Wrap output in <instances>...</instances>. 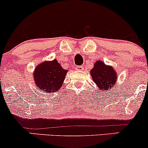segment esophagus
Masks as SVG:
<instances>
[{"mask_svg":"<svg viewBox=\"0 0 148 148\" xmlns=\"http://www.w3.org/2000/svg\"><path fill=\"white\" fill-rule=\"evenodd\" d=\"M76 70H79V71H81V70L83 69V65H79V66H77L75 68Z\"/></svg>","mask_w":148,"mask_h":148,"instance_id":"obj_1","label":"esophagus"}]
</instances>
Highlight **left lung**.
Here are the masks:
<instances>
[{
	"instance_id": "1",
	"label": "left lung",
	"mask_w": 148,
	"mask_h": 148,
	"mask_svg": "<svg viewBox=\"0 0 148 148\" xmlns=\"http://www.w3.org/2000/svg\"><path fill=\"white\" fill-rule=\"evenodd\" d=\"M90 75L94 83L101 90L108 93L115 86L117 73L112 66L106 65L101 60H97L94 64V67L90 71Z\"/></svg>"
}]
</instances>
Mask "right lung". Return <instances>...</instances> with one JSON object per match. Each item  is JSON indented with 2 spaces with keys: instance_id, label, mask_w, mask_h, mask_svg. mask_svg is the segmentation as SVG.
I'll use <instances>...</instances> for the list:
<instances>
[{
  "instance_id": "add662e5",
  "label": "right lung",
  "mask_w": 148,
  "mask_h": 148,
  "mask_svg": "<svg viewBox=\"0 0 148 148\" xmlns=\"http://www.w3.org/2000/svg\"><path fill=\"white\" fill-rule=\"evenodd\" d=\"M66 73L67 70L63 69L57 60H53L38 65L33 73V77L38 89L47 93L60 89Z\"/></svg>"
}]
</instances>
